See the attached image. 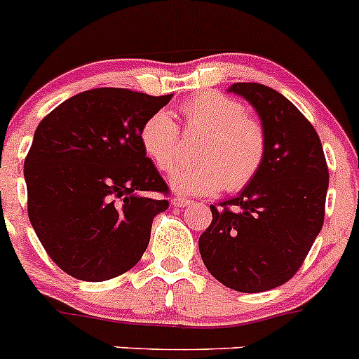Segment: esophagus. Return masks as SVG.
Masks as SVG:
<instances>
[{"label": "esophagus", "mask_w": 359, "mask_h": 359, "mask_svg": "<svg viewBox=\"0 0 359 359\" xmlns=\"http://www.w3.org/2000/svg\"><path fill=\"white\" fill-rule=\"evenodd\" d=\"M191 203H193V201L187 200V198H173V200H172L173 206H189Z\"/></svg>", "instance_id": "34e87169"}]
</instances>
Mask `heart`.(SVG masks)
Here are the masks:
<instances>
[{
    "label": "heart",
    "mask_w": 359,
    "mask_h": 359,
    "mask_svg": "<svg viewBox=\"0 0 359 359\" xmlns=\"http://www.w3.org/2000/svg\"><path fill=\"white\" fill-rule=\"evenodd\" d=\"M182 114L187 128L205 132L196 153L201 161L173 168L170 187L187 196L213 194L222 187L227 191L247 187L266 158L262 123L245 114L238 100L217 92L191 97L184 102ZM139 139L147 158L168 172L179 156V126L173 116L165 109L153 112L140 126Z\"/></svg>",
    "instance_id": "obj_1"
}]
</instances>
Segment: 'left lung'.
<instances>
[{"mask_svg":"<svg viewBox=\"0 0 359 359\" xmlns=\"http://www.w3.org/2000/svg\"><path fill=\"white\" fill-rule=\"evenodd\" d=\"M229 92L259 114L266 158L236 198L210 205L213 220L198 245L220 283L266 292L299 271L323 227L328 166L316 130L287 97L260 83H234Z\"/></svg>","mask_w":359,"mask_h":359,"instance_id":"8db88e82","label":"left lung"}]
</instances>
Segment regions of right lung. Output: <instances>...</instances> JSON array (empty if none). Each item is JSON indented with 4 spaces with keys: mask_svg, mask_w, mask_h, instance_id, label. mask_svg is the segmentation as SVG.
I'll list each match as a JSON object with an SVG mask.
<instances>
[{
    "mask_svg": "<svg viewBox=\"0 0 359 359\" xmlns=\"http://www.w3.org/2000/svg\"><path fill=\"white\" fill-rule=\"evenodd\" d=\"M170 99L86 90L36 128L24 161L29 220L50 259L72 278L111 280L146 252L154 217L168 208V186L139 133Z\"/></svg>",
    "mask_w": 359,
    "mask_h": 359,
    "instance_id": "obj_1",
    "label": "right lung"
}]
</instances>
